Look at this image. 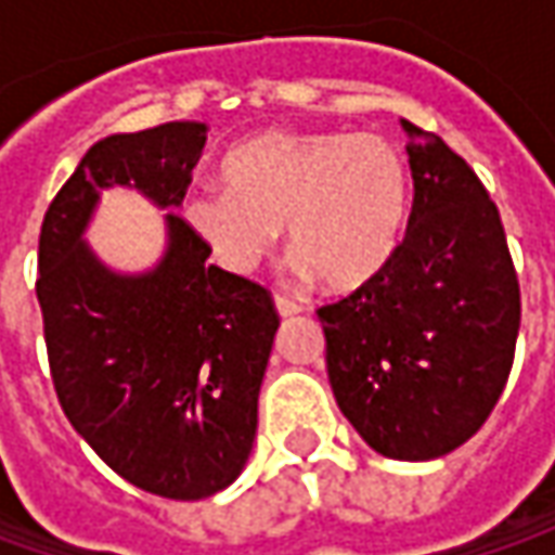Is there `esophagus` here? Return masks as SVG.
<instances>
[{
	"instance_id": "1",
	"label": "esophagus",
	"mask_w": 555,
	"mask_h": 555,
	"mask_svg": "<svg viewBox=\"0 0 555 555\" xmlns=\"http://www.w3.org/2000/svg\"><path fill=\"white\" fill-rule=\"evenodd\" d=\"M274 309H278L281 318H293V314L306 311V306H302V302H296V299H287V296H278V299H274Z\"/></svg>"
}]
</instances>
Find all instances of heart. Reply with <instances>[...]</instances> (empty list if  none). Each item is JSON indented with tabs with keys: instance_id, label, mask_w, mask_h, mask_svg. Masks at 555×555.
Segmentation results:
<instances>
[{
	"instance_id": "obj_1",
	"label": "heart",
	"mask_w": 555,
	"mask_h": 555,
	"mask_svg": "<svg viewBox=\"0 0 555 555\" xmlns=\"http://www.w3.org/2000/svg\"><path fill=\"white\" fill-rule=\"evenodd\" d=\"M224 191H203L184 219L234 274H253L287 224L306 274L354 289L392 262L411 219L414 179L379 135L266 132L222 163Z\"/></svg>"
}]
</instances>
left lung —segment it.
Returning a JSON list of instances; mask_svg holds the SVG:
<instances>
[{"label": "left lung", "instance_id": "8db88e82", "mask_svg": "<svg viewBox=\"0 0 555 555\" xmlns=\"http://www.w3.org/2000/svg\"><path fill=\"white\" fill-rule=\"evenodd\" d=\"M414 176L392 262L321 306L339 411L376 454L436 460L491 416L522 321L501 212L469 163L401 119Z\"/></svg>", "mask_w": 555, "mask_h": 555}]
</instances>
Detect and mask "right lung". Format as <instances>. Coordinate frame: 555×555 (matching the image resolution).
Listing matches in <instances>:
<instances>
[{
  "mask_svg": "<svg viewBox=\"0 0 555 555\" xmlns=\"http://www.w3.org/2000/svg\"><path fill=\"white\" fill-rule=\"evenodd\" d=\"M203 144V122L101 139L39 231L36 299L57 401L117 476L169 501H201L241 476L281 327L271 293L209 266L212 249L176 212ZM114 183L170 209L151 272L119 275L81 241Z\"/></svg>",
  "mask_w": 555,
  "mask_h": 555,
  "instance_id": "right-lung-1",
  "label": "right lung"
}]
</instances>
